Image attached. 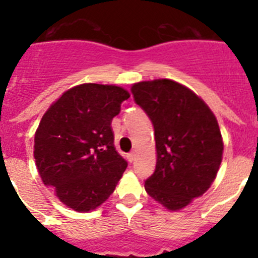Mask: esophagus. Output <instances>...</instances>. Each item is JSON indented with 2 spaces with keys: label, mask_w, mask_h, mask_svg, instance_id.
Instances as JSON below:
<instances>
[{
  "label": "esophagus",
  "mask_w": 258,
  "mask_h": 258,
  "mask_svg": "<svg viewBox=\"0 0 258 258\" xmlns=\"http://www.w3.org/2000/svg\"><path fill=\"white\" fill-rule=\"evenodd\" d=\"M134 157H136V154H134V152H129V154L126 155V159H127V161H129V163H133Z\"/></svg>",
  "instance_id": "34e87169"
}]
</instances>
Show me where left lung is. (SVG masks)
I'll return each instance as SVG.
<instances>
[{
    "label": "left lung",
    "mask_w": 258,
    "mask_h": 258,
    "mask_svg": "<svg viewBox=\"0 0 258 258\" xmlns=\"http://www.w3.org/2000/svg\"><path fill=\"white\" fill-rule=\"evenodd\" d=\"M132 93L155 131L156 168L146 191L169 211L184 208L211 187L220 169L223 142L216 116L173 80L137 83Z\"/></svg>",
    "instance_id": "obj_1"
}]
</instances>
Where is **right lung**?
I'll return each instance as SVG.
<instances>
[{
    "mask_svg": "<svg viewBox=\"0 0 258 258\" xmlns=\"http://www.w3.org/2000/svg\"><path fill=\"white\" fill-rule=\"evenodd\" d=\"M129 97L120 86L83 84L63 93L41 118L36 166L68 208L89 212L99 207L126 169L113 145L111 122Z\"/></svg>",
    "mask_w": 258,
    "mask_h": 258,
    "instance_id": "right-lung-1",
    "label": "right lung"
}]
</instances>
